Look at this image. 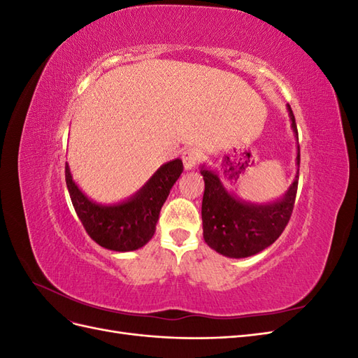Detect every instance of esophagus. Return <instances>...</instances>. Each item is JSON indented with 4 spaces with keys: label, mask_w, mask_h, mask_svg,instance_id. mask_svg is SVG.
<instances>
[{
    "label": "esophagus",
    "mask_w": 358,
    "mask_h": 358,
    "mask_svg": "<svg viewBox=\"0 0 358 358\" xmlns=\"http://www.w3.org/2000/svg\"><path fill=\"white\" fill-rule=\"evenodd\" d=\"M200 161H201V154H200V150L196 148L187 149L182 152V162L187 170H191L196 167Z\"/></svg>",
    "instance_id": "esophagus-1"
}]
</instances>
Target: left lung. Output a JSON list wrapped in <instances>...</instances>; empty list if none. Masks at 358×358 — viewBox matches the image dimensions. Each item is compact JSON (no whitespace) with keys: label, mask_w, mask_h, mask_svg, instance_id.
Masks as SVG:
<instances>
[{"label":"left lung","mask_w":358,"mask_h":358,"mask_svg":"<svg viewBox=\"0 0 358 358\" xmlns=\"http://www.w3.org/2000/svg\"><path fill=\"white\" fill-rule=\"evenodd\" d=\"M288 110L291 127L299 138L296 117L289 104ZM297 164L300 166V148ZM201 175L204 179L203 237L216 252L230 258L255 255L282 234L294 209L299 176H296L284 199L268 204H248L227 192L215 173L201 169Z\"/></svg>","instance_id":"1"}]
</instances>
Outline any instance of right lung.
<instances>
[{
	"mask_svg": "<svg viewBox=\"0 0 358 358\" xmlns=\"http://www.w3.org/2000/svg\"><path fill=\"white\" fill-rule=\"evenodd\" d=\"M183 170L180 159L162 166L134 197L115 206L91 201L73 182L66 164V182L73 208L91 239L117 252L145 246L155 233L162 204Z\"/></svg>",
	"mask_w": 358,
	"mask_h": 358,
	"instance_id": "add662e5",
	"label": "right lung"
}]
</instances>
